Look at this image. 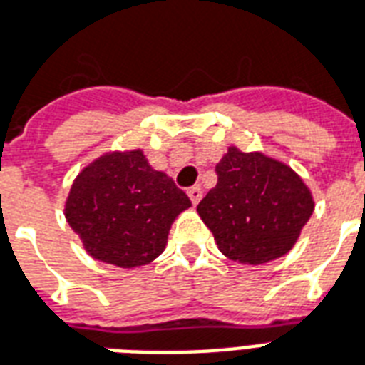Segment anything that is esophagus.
<instances>
[{"mask_svg": "<svg viewBox=\"0 0 365 365\" xmlns=\"http://www.w3.org/2000/svg\"><path fill=\"white\" fill-rule=\"evenodd\" d=\"M187 195H190L191 203L197 205L201 199H203V190L199 187V185H195V187H191V190H187Z\"/></svg>", "mask_w": 365, "mask_h": 365, "instance_id": "34e87169", "label": "esophagus"}]
</instances>
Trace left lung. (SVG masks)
Wrapping results in <instances>:
<instances>
[{"label":"left lung","instance_id":"8db88e82","mask_svg":"<svg viewBox=\"0 0 365 365\" xmlns=\"http://www.w3.org/2000/svg\"><path fill=\"white\" fill-rule=\"evenodd\" d=\"M217 175L197 212L222 255L242 265H263L292 250L315 203L288 164L261 150L228 147Z\"/></svg>","mask_w":365,"mask_h":365}]
</instances>
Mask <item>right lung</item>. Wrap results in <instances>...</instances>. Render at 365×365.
<instances>
[{"label": "right lung", "mask_w": 365, "mask_h": 365, "mask_svg": "<svg viewBox=\"0 0 365 365\" xmlns=\"http://www.w3.org/2000/svg\"><path fill=\"white\" fill-rule=\"evenodd\" d=\"M190 197L148 164L143 148L110 150L73 180L63 215L96 261L121 269L148 265L168 242Z\"/></svg>", "instance_id": "obj_1"}]
</instances>
